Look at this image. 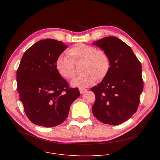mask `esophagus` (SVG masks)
I'll use <instances>...</instances> for the list:
<instances>
[{
  "label": "esophagus",
  "instance_id": "1",
  "mask_svg": "<svg viewBox=\"0 0 160 160\" xmlns=\"http://www.w3.org/2000/svg\"><path fill=\"white\" fill-rule=\"evenodd\" d=\"M86 91H87V89H82V88L80 89V92L81 94H83Z\"/></svg>",
  "mask_w": 160,
  "mask_h": 160
}]
</instances>
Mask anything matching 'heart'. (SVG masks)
I'll use <instances>...</instances> for the list:
<instances>
[{
    "mask_svg": "<svg viewBox=\"0 0 160 160\" xmlns=\"http://www.w3.org/2000/svg\"><path fill=\"white\" fill-rule=\"evenodd\" d=\"M70 58L63 54L59 56L55 62L56 68L62 77L70 80L76 71L74 63L83 61L82 71L83 72L71 81V85L80 88H86L95 80L106 77L110 68V59L105 50L95 49L93 46L78 43L67 51Z\"/></svg>",
    "mask_w": 160,
    "mask_h": 160,
    "instance_id": "b5f03b06",
    "label": "heart"
}]
</instances>
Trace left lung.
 Listing matches in <instances>:
<instances>
[{"instance_id":"8db88e82","label":"left lung","mask_w":160,"mask_h":160,"mask_svg":"<svg viewBox=\"0 0 160 160\" xmlns=\"http://www.w3.org/2000/svg\"><path fill=\"white\" fill-rule=\"evenodd\" d=\"M92 44L105 50L110 59L106 77L91 89L95 95L92 112L102 123L120 124L138 110L143 89L141 64L132 48L116 37H106Z\"/></svg>"}]
</instances>
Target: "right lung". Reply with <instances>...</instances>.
Wrapping results in <instances>:
<instances>
[{"label":"right lung","mask_w":160,"mask_h":160,"mask_svg":"<svg viewBox=\"0 0 160 160\" xmlns=\"http://www.w3.org/2000/svg\"><path fill=\"white\" fill-rule=\"evenodd\" d=\"M66 48L55 39L39 41L24 52L17 71L18 91L24 112L32 122L41 127L62 123L80 95L78 88H69L56 68L57 58Z\"/></svg>","instance_id":"add662e5"}]
</instances>
